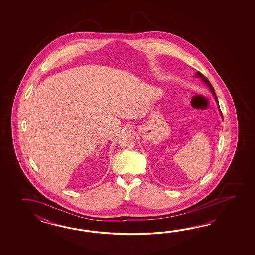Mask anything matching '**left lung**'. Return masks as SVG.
Here are the masks:
<instances>
[{"instance_id": "1", "label": "left lung", "mask_w": 255, "mask_h": 255, "mask_svg": "<svg viewBox=\"0 0 255 255\" xmlns=\"http://www.w3.org/2000/svg\"><path fill=\"white\" fill-rule=\"evenodd\" d=\"M194 76L195 77H199V78H201V80L203 81V83L206 85L207 87H209L210 88V90L212 91V95H213V97H214V99H215V101H216L217 105H218V108H219V111H220V114H221V116H222V111H221V109H220V106H219V102H218V98H217L216 97V94H215V91H214V88H213V87L212 86V84L210 83V81L207 79L206 77L205 76H203L201 73H200L199 71L198 72H196L195 75H194ZM223 119V118H222Z\"/></svg>"}]
</instances>
